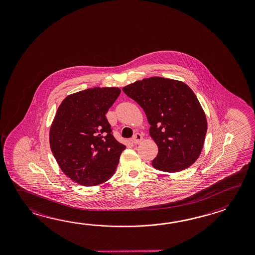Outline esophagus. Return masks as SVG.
Wrapping results in <instances>:
<instances>
[{
  "mask_svg": "<svg viewBox=\"0 0 255 255\" xmlns=\"http://www.w3.org/2000/svg\"><path fill=\"white\" fill-rule=\"evenodd\" d=\"M143 139V136L139 134V133H135L134 136H133V138H132V142L134 143V144H139L141 141Z\"/></svg>",
  "mask_w": 255,
  "mask_h": 255,
  "instance_id": "1",
  "label": "esophagus"
}]
</instances>
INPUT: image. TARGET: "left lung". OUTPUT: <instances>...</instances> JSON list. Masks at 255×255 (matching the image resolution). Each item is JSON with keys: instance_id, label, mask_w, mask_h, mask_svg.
<instances>
[{"instance_id": "8db88e82", "label": "left lung", "mask_w": 255, "mask_h": 255, "mask_svg": "<svg viewBox=\"0 0 255 255\" xmlns=\"http://www.w3.org/2000/svg\"><path fill=\"white\" fill-rule=\"evenodd\" d=\"M140 106L150 125L149 135L158 152L152 166L164 172H179L201 155L207 132L204 110L183 82L153 76L122 89Z\"/></svg>"}]
</instances>
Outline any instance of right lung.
<instances>
[{
  "mask_svg": "<svg viewBox=\"0 0 255 255\" xmlns=\"http://www.w3.org/2000/svg\"><path fill=\"white\" fill-rule=\"evenodd\" d=\"M119 87H94L67 96L49 132L51 150L62 171L83 186L109 180L125 145L117 140L106 118Z\"/></svg>",
  "mask_w": 255,
  "mask_h": 255,
  "instance_id": "obj_1",
  "label": "right lung"
}]
</instances>
